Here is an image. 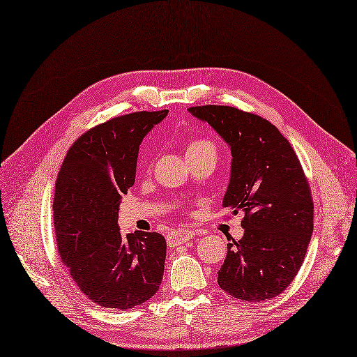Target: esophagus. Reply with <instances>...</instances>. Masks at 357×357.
<instances>
[{"label": "esophagus", "mask_w": 357, "mask_h": 357, "mask_svg": "<svg viewBox=\"0 0 357 357\" xmlns=\"http://www.w3.org/2000/svg\"><path fill=\"white\" fill-rule=\"evenodd\" d=\"M194 235H195V232L192 229H179L174 234H170V236L167 238V243L170 247H176V245H181L183 243L192 240Z\"/></svg>", "instance_id": "esophagus-1"}]
</instances>
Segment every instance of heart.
<instances>
[{
	"label": "heart",
	"mask_w": 357,
	"mask_h": 357,
	"mask_svg": "<svg viewBox=\"0 0 357 357\" xmlns=\"http://www.w3.org/2000/svg\"><path fill=\"white\" fill-rule=\"evenodd\" d=\"M204 151H215L216 153V145L212 141L204 139V138L192 139L187 145V155L200 154V153H204Z\"/></svg>",
	"instance_id": "obj_1"
}]
</instances>
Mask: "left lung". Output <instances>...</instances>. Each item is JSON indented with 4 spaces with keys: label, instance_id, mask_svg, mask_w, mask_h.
<instances>
[{
    "label": "left lung",
    "instance_id": "1",
    "mask_svg": "<svg viewBox=\"0 0 357 357\" xmlns=\"http://www.w3.org/2000/svg\"><path fill=\"white\" fill-rule=\"evenodd\" d=\"M188 112L231 149L223 207L244 213L240 241L228 244L218 284L244 301L271 300L297 275L313 232V203L291 144L266 119L228 105Z\"/></svg>",
    "mask_w": 357,
    "mask_h": 357
}]
</instances>
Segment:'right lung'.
I'll return each instance as SVG.
<instances>
[{"mask_svg":"<svg viewBox=\"0 0 357 357\" xmlns=\"http://www.w3.org/2000/svg\"><path fill=\"white\" fill-rule=\"evenodd\" d=\"M167 113H130L89 129L59 172L52 203L59 253L79 289L102 307L139 306L162 284L165 236L123 235L117 219L122 197L135 182L139 145Z\"/></svg>","mask_w":357,"mask_h":357,"instance_id":"1","label":"right lung"}]
</instances>
